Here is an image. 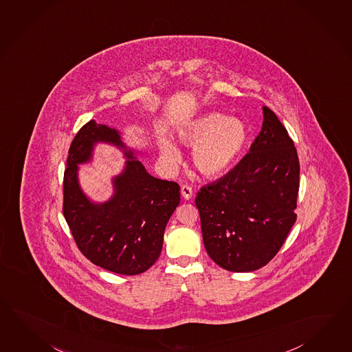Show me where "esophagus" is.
<instances>
[{
    "label": "esophagus",
    "instance_id": "esophagus-1",
    "mask_svg": "<svg viewBox=\"0 0 352 352\" xmlns=\"http://www.w3.org/2000/svg\"><path fill=\"white\" fill-rule=\"evenodd\" d=\"M181 195L184 199H186V200H190L192 195H194V191H192V188L190 186V185H182L181 186Z\"/></svg>",
    "mask_w": 352,
    "mask_h": 352
}]
</instances>
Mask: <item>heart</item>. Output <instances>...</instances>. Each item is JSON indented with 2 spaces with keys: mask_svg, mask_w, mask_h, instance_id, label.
Returning <instances> with one entry per match:
<instances>
[{
  "mask_svg": "<svg viewBox=\"0 0 352 352\" xmlns=\"http://www.w3.org/2000/svg\"><path fill=\"white\" fill-rule=\"evenodd\" d=\"M181 142L194 146L192 161L206 177H217L229 168L243 152L248 131L237 118L221 113H209L182 125L179 131ZM161 155L168 166L181 162V152L167 137L160 138Z\"/></svg>",
  "mask_w": 352,
  "mask_h": 352,
  "instance_id": "1",
  "label": "heart"
}]
</instances>
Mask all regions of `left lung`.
<instances>
[{
  "label": "left lung",
  "instance_id": "1",
  "mask_svg": "<svg viewBox=\"0 0 352 352\" xmlns=\"http://www.w3.org/2000/svg\"><path fill=\"white\" fill-rule=\"evenodd\" d=\"M262 110V129L250 152L221 179L200 188L195 199L206 252L233 272L269 263L296 221V148L275 113Z\"/></svg>",
  "mask_w": 352,
  "mask_h": 352
}]
</instances>
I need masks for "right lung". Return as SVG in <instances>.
I'll use <instances>...</instances> for the list:
<instances>
[{
    "label": "right lung",
    "instance_id": "add662e5",
    "mask_svg": "<svg viewBox=\"0 0 352 352\" xmlns=\"http://www.w3.org/2000/svg\"><path fill=\"white\" fill-rule=\"evenodd\" d=\"M98 141L116 145L129 158L113 179L115 195L101 205L82 194L76 177L78 164L90 160ZM179 204V184L151 176L116 129L90 120L76 134L65 170L63 214L78 250L92 263L120 275L147 271L161 254L164 228Z\"/></svg>",
    "mask_w": 352,
    "mask_h": 352
}]
</instances>
